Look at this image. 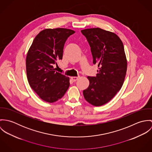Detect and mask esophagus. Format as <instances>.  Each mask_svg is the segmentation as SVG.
Wrapping results in <instances>:
<instances>
[{"label":"esophagus","instance_id":"esophagus-1","mask_svg":"<svg viewBox=\"0 0 152 152\" xmlns=\"http://www.w3.org/2000/svg\"><path fill=\"white\" fill-rule=\"evenodd\" d=\"M79 78H80L79 77H71V79L73 82H75V81H77L79 79Z\"/></svg>","mask_w":152,"mask_h":152}]
</instances>
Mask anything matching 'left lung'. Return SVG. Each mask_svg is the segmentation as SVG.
<instances>
[{"label": "left lung", "instance_id": "8db88e82", "mask_svg": "<svg viewBox=\"0 0 152 152\" xmlns=\"http://www.w3.org/2000/svg\"><path fill=\"white\" fill-rule=\"evenodd\" d=\"M81 31L90 45L93 64L99 67L96 77H88L89 85L83 91V95L91 105L102 106L110 101L123 86L127 70L124 44L116 34L100 28Z\"/></svg>", "mask_w": 152, "mask_h": 152}]
</instances>
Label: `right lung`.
<instances>
[{"mask_svg": "<svg viewBox=\"0 0 152 152\" xmlns=\"http://www.w3.org/2000/svg\"><path fill=\"white\" fill-rule=\"evenodd\" d=\"M75 31L64 28H47L34 38L26 57V73L30 86L44 101L61 99L69 86V78L55 71L62 60L66 39Z\"/></svg>", "mask_w": 152, "mask_h": 152, "instance_id": "1", "label": "right lung"}]
</instances>
